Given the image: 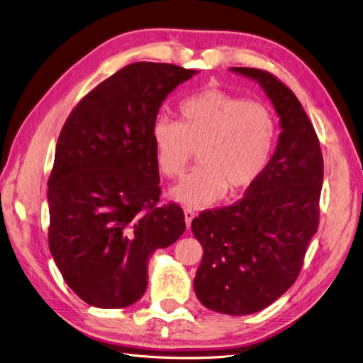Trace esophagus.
Returning <instances> with one entry per match:
<instances>
[{
  "instance_id": "esophagus-1",
  "label": "esophagus",
  "mask_w": 363,
  "mask_h": 363,
  "mask_svg": "<svg viewBox=\"0 0 363 363\" xmlns=\"http://www.w3.org/2000/svg\"><path fill=\"white\" fill-rule=\"evenodd\" d=\"M194 218H195V212L192 211V208H184V221H186V225H188V228L191 227V223H192Z\"/></svg>"
}]
</instances>
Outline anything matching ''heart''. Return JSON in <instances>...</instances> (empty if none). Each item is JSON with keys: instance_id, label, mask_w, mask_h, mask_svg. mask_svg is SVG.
I'll list each match as a JSON object with an SVG mask.
<instances>
[{"instance_id": "obj_1", "label": "heart", "mask_w": 363, "mask_h": 363, "mask_svg": "<svg viewBox=\"0 0 363 363\" xmlns=\"http://www.w3.org/2000/svg\"><path fill=\"white\" fill-rule=\"evenodd\" d=\"M180 123L159 118L151 128L156 162L168 179H179L199 151L200 167L172 189L189 207L236 196L265 172L277 136L271 108L260 101L208 87L180 103Z\"/></svg>"}]
</instances>
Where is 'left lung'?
Returning <instances> with one entry per match:
<instances>
[{"label": "left lung", "instance_id": "1", "mask_svg": "<svg viewBox=\"0 0 363 363\" xmlns=\"http://www.w3.org/2000/svg\"><path fill=\"white\" fill-rule=\"evenodd\" d=\"M260 83L280 116L279 145L262 177L235 204L201 212L192 232L203 245L194 280L207 309L250 315L286 292L320 224L324 160L301 103L276 75L232 68Z\"/></svg>", "mask_w": 363, "mask_h": 363}]
</instances>
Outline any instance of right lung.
I'll list each match as a JSON object with an SVG mask.
<instances>
[{"mask_svg": "<svg viewBox=\"0 0 363 363\" xmlns=\"http://www.w3.org/2000/svg\"><path fill=\"white\" fill-rule=\"evenodd\" d=\"M194 69L136 62L95 86L65 121L48 179V245L87 304L119 309L148 284V259L186 230L183 208L159 206L151 128L162 101Z\"/></svg>", "mask_w": 363, "mask_h": 363, "instance_id": "right-lung-1", "label": "right lung"}]
</instances>
